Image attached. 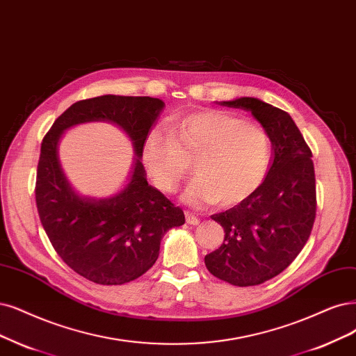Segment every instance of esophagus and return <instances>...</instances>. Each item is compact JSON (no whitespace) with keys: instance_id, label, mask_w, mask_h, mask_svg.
<instances>
[{"instance_id":"1","label":"esophagus","mask_w":356,"mask_h":356,"mask_svg":"<svg viewBox=\"0 0 356 356\" xmlns=\"http://www.w3.org/2000/svg\"><path fill=\"white\" fill-rule=\"evenodd\" d=\"M185 216H186V222H188V225L196 226V225H198V222H200V218H198V216H196L195 213L186 211V213H185Z\"/></svg>"}]
</instances>
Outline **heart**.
Returning a JSON list of instances; mask_svg holds the SVG:
<instances>
[{
  "label": "heart",
  "instance_id": "obj_1",
  "mask_svg": "<svg viewBox=\"0 0 356 356\" xmlns=\"http://www.w3.org/2000/svg\"><path fill=\"white\" fill-rule=\"evenodd\" d=\"M196 176L183 192L195 207L246 201L264 185L273 158L271 139L258 123L233 114L205 110L171 123V136L152 129L143 143V163L155 185L173 192L188 175L193 158Z\"/></svg>",
  "mask_w": 356,
  "mask_h": 356
}]
</instances>
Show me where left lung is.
<instances>
[{"instance_id":"left-lung-1","label":"left lung","mask_w":356,"mask_h":356,"mask_svg":"<svg viewBox=\"0 0 356 356\" xmlns=\"http://www.w3.org/2000/svg\"><path fill=\"white\" fill-rule=\"evenodd\" d=\"M220 104L251 113L267 130L274 156L251 198L211 216L226 234L205 266L220 280L255 286L291 266L309 238L317 213L312 152L286 111L251 97Z\"/></svg>"}]
</instances>
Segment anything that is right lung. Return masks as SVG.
Masks as SVG:
<instances>
[{
	"instance_id": "add662e5",
	"label": "right lung",
	"mask_w": 356,
	"mask_h": 356,
	"mask_svg": "<svg viewBox=\"0 0 356 356\" xmlns=\"http://www.w3.org/2000/svg\"><path fill=\"white\" fill-rule=\"evenodd\" d=\"M163 108L164 102L151 97L89 98L74 102L44 136L35 188L39 218L65 264L97 284H124L140 277L155 264L165 232L185 225L181 209L148 185L140 163L145 139ZM90 121L115 124L134 143L131 180L110 199L79 195L58 160L62 131Z\"/></svg>"
}]
</instances>
